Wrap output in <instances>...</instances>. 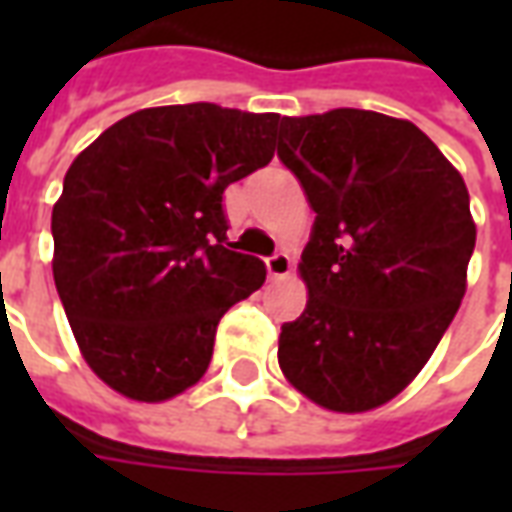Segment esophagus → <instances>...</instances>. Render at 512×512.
Listing matches in <instances>:
<instances>
[{"mask_svg":"<svg viewBox=\"0 0 512 512\" xmlns=\"http://www.w3.org/2000/svg\"><path fill=\"white\" fill-rule=\"evenodd\" d=\"M266 268L271 279H285L290 277V271H293V260H290L288 252H277V255L268 257Z\"/></svg>","mask_w":512,"mask_h":512,"instance_id":"esophagus-1","label":"esophagus"}]
</instances>
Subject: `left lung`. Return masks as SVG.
<instances>
[{
    "instance_id": "1",
    "label": "left lung",
    "mask_w": 512,
    "mask_h": 512,
    "mask_svg": "<svg viewBox=\"0 0 512 512\" xmlns=\"http://www.w3.org/2000/svg\"><path fill=\"white\" fill-rule=\"evenodd\" d=\"M277 156L315 211L310 299L282 326L279 367L329 411L384 406L461 307L477 238L466 183L414 123L367 109L282 117Z\"/></svg>"
}]
</instances>
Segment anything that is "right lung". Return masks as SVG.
Wrapping results in <instances>:
<instances>
[{
	"instance_id": "obj_1",
	"label": "right lung",
	"mask_w": 512,
	"mask_h": 512,
	"mask_svg": "<svg viewBox=\"0 0 512 512\" xmlns=\"http://www.w3.org/2000/svg\"><path fill=\"white\" fill-rule=\"evenodd\" d=\"M282 117L139 109L73 158L51 211L54 285L93 373L161 403L205 376L222 315L266 282L227 244L224 189L274 158Z\"/></svg>"
}]
</instances>
